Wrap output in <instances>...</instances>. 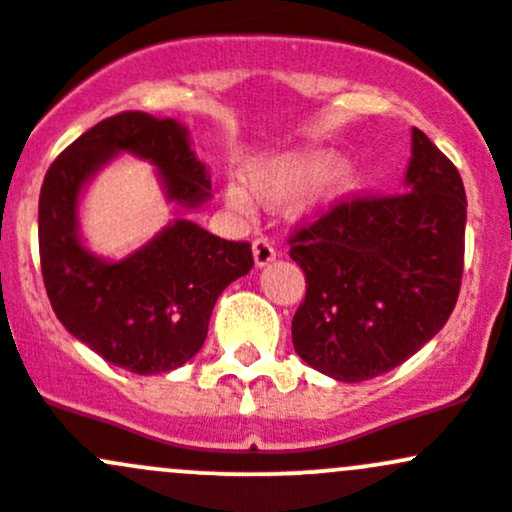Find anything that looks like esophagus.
Returning <instances> with one entry per match:
<instances>
[{
	"label": "esophagus",
	"instance_id": "esophagus-1",
	"mask_svg": "<svg viewBox=\"0 0 512 512\" xmlns=\"http://www.w3.org/2000/svg\"><path fill=\"white\" fill-rule=\"evenodd\" d=\"M251 249H254V263H256V268L268 266V263H271L273 258H276V249H273V244H271V241H268V239H256Z\"/></svg>",
	"mask_w": 512,
	"mask_h": 512
}]
</instances>
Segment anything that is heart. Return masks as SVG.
<instances>
[{
  "mask_svg": "<svg viewBox=\"0 0 512 512\" xmlns=\"http://www.w3.org/2000/svg\"><path fill=\"white\" fill-rule=\"evenodd\" d=\"M360 184L355 157L328 150H298L271 157L246 170V192L239 184L224 189V199L239 214L254 212V196L261 204L276 207L295 197L298 217H323L345 204Z\"/></svg>",
  "mask_w": 512,
  "mask_h": 512,
  "instance_id": "1",
  "label": "heart"
}]
</instances>
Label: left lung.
<instances>
[{
    "mask_svg": "<svg viewBox=\"0 0 512 512\" xmlns=\"http://www.w3.org/2000/svg\"><path fill=\"white\" fill-rule=\"evenodd\" d=\"M466 189L412 130L402 194L345 202L291 239L305 273L293 347L337 382H365L419 352L449 320L463 273Z\"/></svg>",
    "mask_w": 512,
    "mask_h": 512,
    "instance_id": "obj_1",
    "label": "left lung"
}]
</instances>
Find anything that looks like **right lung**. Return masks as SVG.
<instances>
[{
	"mask_svg": "<svg viewBox=\"0 0 512 512\" xmlns=\"http://www.w3.org/2000/svg\"><path fill=\"white\" fill-rule=\"evenodd\" d=\"M118 154L150 161L176 219L123 259L85 244L80 202ZM212 199L209 170L175 118L130 110L93 125L56 157L39 197L44 286L63 328L105 362L135 374L172 372L207 340L209 318L229 283L254 266L251 244L209 234L187 212Z\"/></svg>",
	"mask_w": 512,
	"mask_h": 512,
	"instance_id": "obj_1",
	"label": "right lung"
}]
</instances>
